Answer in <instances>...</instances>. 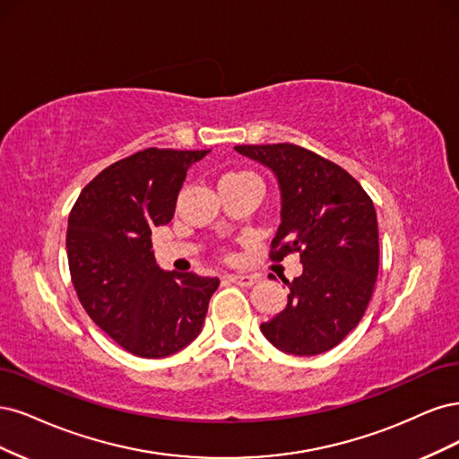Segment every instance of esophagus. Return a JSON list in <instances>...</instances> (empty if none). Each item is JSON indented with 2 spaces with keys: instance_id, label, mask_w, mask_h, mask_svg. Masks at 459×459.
I'll use <instances>...</instances> for the list:
<instances>
[{
  "instance_id": "esophagus-1",
  "label": "esophagus",
  "mask_w": 459,
  "mask_h": 459,
  "mask_svg": "<svg viewBox=\"0 0 459 459\" xmlns=\"http://www.w3.org/2000/svg\"><path fill=\"white\" fill-rule=\"evenodd\" d=\"M227 278L230 280L232 284L244 286V288L254 286V284L257 282V280H259L257 274H246V273H230V274H227Z\"/></svg>"
}]
</instances>
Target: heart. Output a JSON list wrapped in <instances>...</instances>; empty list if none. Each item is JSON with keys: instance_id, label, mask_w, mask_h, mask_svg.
I'll use <instances>...</instances> for the list:
<instances>
[{"instance_id": "obj_1", "label": "heart", "mask_w": 459, "mask_h": 459, "mask_svg": "<svg viewBox=\"0 0 459 459\" xmlns=\"http://www.w3.org/2000/svg\"><path fill=\"white\" fill-rule=\"evenodd\" d=\"M232 177H254L251 173H246V171H230V173H225L221 179H232Z\"/></svg>"}]
</instances>
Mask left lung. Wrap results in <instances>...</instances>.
Masks as SVG:
<instances>
[{
    "instance_id": "obj_1",
    "label": "left lung",
    "mask_w": 459,
    "mask_h": 459,
    "mask_svg": "<svg viewBox=\"0 0 459 459\" xmlns=\"http://www.w3.org/2000/svg\"><path fill=\"white\" fill-rule=\"evenodd\" d=\"M240 152L276 175L282 223L271 259L299 254L303 274L288 282V305L261 324L284 352L313 357L339 345L359 326L379 271L374 202L333 161L291 143L238 144Z\"/></svg>"
}]
</instances>
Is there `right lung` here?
<instances>
[{
  "mask_svg": "<svg viewBox=\"0 0 459 459\" xmlns=\"http://www.w3.org/2000/svg\"><path fill=\"white\" fill-rule=\"evenodd\" d=\"M208 151L146 149L102 169L68 217L66 251L85 313L117 345L161 359L202 332L219 278L161 271L151 234L168 225L190 164Z\"/></svg>",
  "mask_w": 459,
  "mask_h": 459,
  "instance_id": "right-lung-1",
  "label": "right lung"
}]
</instances>
